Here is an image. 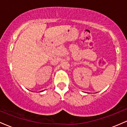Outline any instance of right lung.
I'll use <instances>...</instances> for the list:
<instances>
[{
	"label": "right lung",
	"mask_w": 127,
	"mask_h": 127,
	"mask_svg": "<svg viewBox=\"0 0 127 127\" xmlns=\"http://www.w3.org/2000/svg\"><path fill=\"white\" fill-rule=\"evenodd\" d=\"M41 92H42V91H41Z\"/></svg>",
	"instance_id": "right-lung-1"
}]
</instances>
